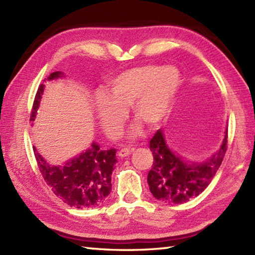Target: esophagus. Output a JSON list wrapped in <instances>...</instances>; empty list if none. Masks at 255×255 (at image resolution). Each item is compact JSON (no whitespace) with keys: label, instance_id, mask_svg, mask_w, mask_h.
Returning <instances> with one entry per match:
<instances>
[{"label":"esophagus","instance_id":"esophagus-1","mask_svg":"<svg viewBox=\"0 0 255 255\" xmlns=\"http://www.w3.org/2000/svg\"><path fill=\"white\" fill-rule=\"evenodd\" d=\"M131 152H132V150H130V149H122L121 151H119L118 154L121 158H126V156L130 155Z\"/></svg>","mask_w":255,"mask_h":255}]
</instances>
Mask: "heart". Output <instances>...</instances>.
I'll list each match as a JSON object with an SVG mask.
<instances>
[{
  "instance_id": "heart-1",
  "label": "heart",
  "mask_w": 255,
  "mask_h": 255,
  "mask_svg": "<svg viewBox=\"0 0 255 255\" xmlns=\"http://www.w3.org/2000/svg\"><path fill=\"white\" fill-rule=\"evenodd\" d=\"M181 84V74L172 66H138L118 73L95 96L94 112L101 128L108 137L121 136L126 122V110L137 119L130 131L136 137L141 122L158 126L169 115Z\"/></svg>"
}]
</instances>
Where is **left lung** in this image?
<instances>
[{
	"instance_id": "8db88e82",
	"label": "left lung",
	"mask_w": 255,
	"mask_h": 255,
	"mask_svg": "<svg viewBox=\"0 0 255 255\" xmlns=\"http://www.w3.org/2000/svg\"><path fill=\"white\" fill-rule=\"evenodd\" d=\"M228 127L218 151L204 161L191 162L167 145L162 129L150 141L153 155L148 184L153 196L166 204H183L202 194L217 173L227 150Z\"/></svg>"
}]
</instances>
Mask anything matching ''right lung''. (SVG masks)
I'll return each mask as SVG.
<instances>
[{"label":"right lung","mask_w":255,"mask_h":255,"mask_svg":"<svg viewBox=\"0 0 255 255\" xmlns=\"http://www.w3.org/2000/svg\"><path fill=\"white\" fill-rule=\"evenodd\" d=\"M63 72L56 71L47 78L52 81L64 78ZM45 84L37 91L30 116L31 126L35 125L37 111L39 110ZM39 171L52 192L64 203L75 208H92L105 202L112 191V173L117 163L116 149L102 150L100 144L93 141L83 152L64 162L63 164H51L34 147Z\"/></svg>","instance_id":"right-lung-1"}]
</instances>
